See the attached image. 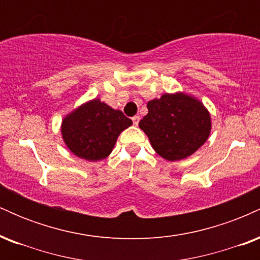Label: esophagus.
<instances>
[{"label":"esophagus","instance_id":"1","mask_svg":"<svg viewBox=\"0 0 260 260\" xmlns=\"http://www.w3.org/2000/svg\"><path fill=\"white\" fill-rule=\"evenodd\" d=\"M139 120H140V117H139V116H134V117H132V121H133L134 126H138V123H139Z\"/></svg>","mask_w":260,"mask_h":260}]
</instances>
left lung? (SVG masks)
Returning a JSON list of instances; mask_svg holds the SVG:
<instances>
[{
    "instance_id": "1",
    "label": "left lung",
    "mask_w": 260,
    "mask_h": 260,
    "mask_svg": "<svg viewBox=\"0 0 260 260\" xmlns=\"http://www.w3.org/2000/svg\"><path fill=\"white\" fill-rule=\"evenodd\" d=\"M148 115L139 122L151 147L164 159L183 160L207 142L211 117L202 101L186 92L164 94L148 103Z\"/></svg>"
}]
</instances>
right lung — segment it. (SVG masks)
Segmentation results:
<instances>
[{
    "instance_id": "1",
    "label": "right lung",
    "mask_w": 260,
    "mask_h": 260,
    "mask_svg": "<svg viewBox=\"0 0 260 260\" xmlns=\"http://www.w3.org/2000/svg\"><path fill=\"white\" fill-rule=\"evenodd\" d=\"M129 126L132 121L120 110L92 99L64 116L61 133L64 144L76 156L99 161L111 154L118 136Z\"/></svg>"
}]
</instances>
